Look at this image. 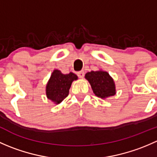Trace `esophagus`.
<instances>
[{
	"label": "esophagus",
	"mask_w": 157,
	"mask_h": 157,
	"mask_svg": "<svg viewBox=\"0 0 157 157\" xmlns=\"http://www.w3.org/2000/svg\"><path fill=\"white\" fill-rule=\"evenodd\" d=\"M77 75H78V77H80V78H83V77H84V71H79V72L77 73Z\"/></svg>",
	"instance_id": "esophagus-1"
}]
</instances>
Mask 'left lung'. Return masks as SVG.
I'll use <instances>...</instances> for the list:
<instances>
[{
  "mask_svg": "<svg viewBox=\"0 0 157 157\" xmlns=\"http://www.w3.org/2000/svg\"><path fill=\"white\" fill-rule=\"evenodd\" d=\"M85 78L91 85L95 95L101 99H106L116 93L115 82L106 71H92L85 74Z\"/></svg>",
  "mask_w": 157,
  "mask_h": 157,
  "instance_id": "8db88e82",
  "label": "left lung"
}]
</instances>
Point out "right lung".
Instances as JSON below:
<instances>
[{
  "instance_id": "add662e5",
  "label": "right lung",
  "mask_w": 157,
  "mask_h": 157,
  "mask_svg": "<svg viewBox=\"0 0 157 157\" xmlns=\"http://www.w3.org/2000/svg\"><path fill=\"white\" fill-rule=\"evenodd\" d=\"M77 78L72 72L63 74L59 70H54L46 85L47 98L57 105L61 103L68 96L72 82Z\"/></svg>"
}]
</instances>
